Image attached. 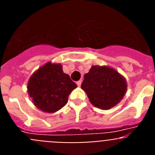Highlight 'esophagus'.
<instances>
[{
    "instance_id": "1",
    "label": "esophagus",
    "mask_w": 155,
    "mask_h": 155,
    "mask_svg": "<svg viewBox=\"0 0 155 155\" xmlns=\"http://www.w3.org/2000/svg\"><path fill=\"white\" fill-rule=\"evenodd\" d=\"M81 80H80V81H77V84H78V87H80L81 86Z\"/></svg>"
}]
</instances>
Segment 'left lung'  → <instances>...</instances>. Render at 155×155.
<instances>
[{
    "mask_svg": "<svg viewBox=\"0 0 155 155\" xmlns=\"http://www.w3.org/2000/svg\"><path fill=\"white\" fill-rule=\"evenodd\" d=\"M81 88L94 106L109 109L123 99L127 89L126 79L106 66H92L84 74Z\"/></svg>",
    "mask_w": 155,
    "mask_h": 155,
    "instance_id": "obj_1",
    "label": "left lung"
}]
</instances>
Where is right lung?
Here are the masks:
<instances>
[{
	"instance_id": "1",
	"label": "right lung",
	"mask_w": 155,
	"mask_h": 155,
	"mask_svg": "<svg viewBox=\"0 0 155 155\" xmlns=\"http://www.w3.org/2000/svg\"><path fill=\"white\" fill-rule=\"evenodd\" d=\"M77 87L60 64L46 63L31 75L28 92L37 108L45 113H55L68 101L70 93Z\"/></svg>"
}]
</instances>
